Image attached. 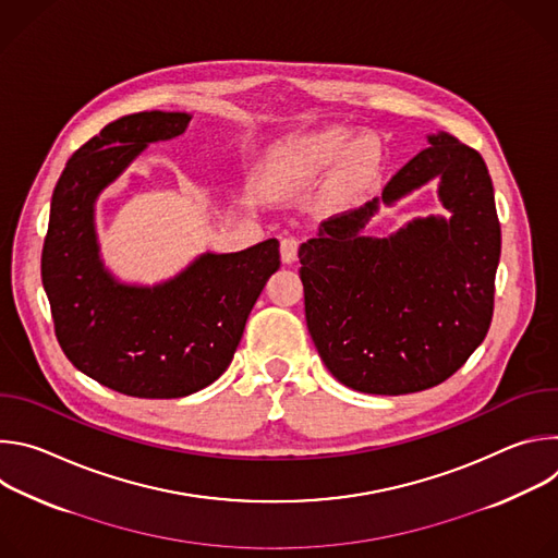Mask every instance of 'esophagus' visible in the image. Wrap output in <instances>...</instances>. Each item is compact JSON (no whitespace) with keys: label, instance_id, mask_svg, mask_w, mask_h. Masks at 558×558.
<instances>
[{"label":"esophagus","instance_id":"esophagus-1","mask_svg":"<svg viewBox=\"0 0 558 558\" xmlns=\"http://www.w3.org/2000/svg\"><path fill=\"white\" fill-rule=\"evenodd\" d=\"M298 241L295 238H284V241L280 243V256H282V263L291 265L298 260Z\"/></svg>","mask_w":558,"mask_h":558}]
</instances>
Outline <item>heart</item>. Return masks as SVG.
<instances>
[{
	"label": "heart",
	"mask_w": 558,
	"mask_h": 558,
	"mask_svg": "<svg viewBox=\"0 0 558 558\" xmlns=\"http://www.w3.org/2000/svg\"><path fill=\"white\" fill-rule=\"evenodd\" d=\"M347 146L349 134L342 128H327L291 138L271 166V190L280 196L302 194L315 183H320L323 177L333 168L329 185L331 196H349L371 174L375 149L368 141H355L349 150Z\"/></svg>",
	"instance_id": "b5f03b06"
}]
</instances>
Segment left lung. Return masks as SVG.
I'll return each mask as SVG.
<instances>
[{
    "instance_id": "obj_1",
    "label": "left lung",
    "mask_w": 558,
    "mask_h": 558,
    "mask_svg": "<svg viewBox=\"0 0 558 558\" xmlns=\"http://www.w3.org/2000/svg\"><path fill=\"white\" fill-rule=\"evenodd\" d=\"M397 172L379 198L333 216L300 245L311 340L344 386L407 395L441 384L490 329L501 227L482 154L446 132ZM430 180L445 217L414 219L386 239L363 233L379 204Z\"/></svg>"
}]
</instances>
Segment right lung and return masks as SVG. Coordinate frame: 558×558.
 <instances>
[{"label": "right lung", "mask_w": 558, "mask_h": 558, "mask_svg": "<svg viewBox=\"0 0 558 558\" xmlns=\"http://www.w3.org/2000/svg\"><path fill=\"white\" fill-rule=\"evenodd\" d=\"M187 112H138L78 147L50 201L41 280L65 357L99 384L143 400H172L216 381L247 317L280 269L276 238L235 254L205 252L174 278L128 284L99 254L95 205L134 158L183 134Z\"/></svg>", "instance_id": "add662e5"}]
</instances>
